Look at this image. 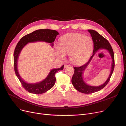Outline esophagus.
<instances>
[{"mask_svg": "<svg viewBox=\"0 0 126 126\" xmlns=\"http://www.w3.org/2000/svg\"><path fill=\"white\" fill-rule=\"evenodd\" d=\"M68 67V65H66V64L64 65V68H66Z\"/></svg>", "mask_w": 126, "mask_h": 126, "instance_id": "1", "label": "esophagus"}]
</instances>
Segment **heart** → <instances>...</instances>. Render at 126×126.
<instances>
[{
  "instance_id": "1",
  "label": "heart",
  "mask_w": 126,
  "mask_h": 126,
  "mask_svg": "<svg viewBox=\"0 0 126 126\" xmlns=\"http://www.w3.org/2000/svg\"><path fill=\"white\" fill-rule=\"evenodd\" d=\"M60 46L56 47L57 56L61 59L65 54L69 55L70 61L75 65L87 62L94 48L92 38L80 34H70L62 37L60 40Z\"/></svg>"
}]
</instances>
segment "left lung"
Returning <instances> with one entry per match:
<instances>
[{
  "instance_id": "left-lung-1",
  "label": "left lung",
  "mask_w": 126,
  "mask_h": 126,
  "mask_svg": "<svg viewBox=\"0 0 126 126\" xmlns=\"http://www.w3.org/2000/svg\"><path fill=\"white\" fill-rule=\"evenodd\" d=\"M88 31L90 32L94 44L93 55L90 57L89 60L86 63L81 66L74 67L75 69V72L71 79V82L74 87L79 92L86 94L94 93V92L100 91L104 88L110 81V78L113 72L115 65L114 52L108 41L100 34H98L95 31L88 30ZM100 49H107L110 52L112 59L111 70L108 79L103 84L98 87H92L87 84L84 82L82 78V74L95 53L98 50Z\"/></svg>"
}]
</instances>
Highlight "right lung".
<instances>
[{
    "mask_svg": "<svg viewBox=\"0 0 126 126\" xmlns=\"http://www.w3.org/2000/svg\"><path fill=\"white\" fill-rule=\"evenodd\" d=\"M59 34V32L55 31L49 29H41L36 30L23 37L20 40L14 52V67L15 74L21 83L23 87L28 92L32 94H39L44 93L51 89L55 85L56 82L55 74L59 70H62L64 68V65L59 68L52 69L50 70L48 75L42 81L30 84L25 82L19 75L17 68V62L21 50L28 43L38 41H44L50 43L53 46V43Z\"/></svg>",
    "mask_w": 126,
    "mask_h": 126,
    "instance_id": "add662e5",
    "label": "right lung"
}]
</instances>
